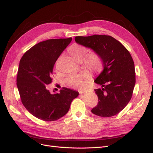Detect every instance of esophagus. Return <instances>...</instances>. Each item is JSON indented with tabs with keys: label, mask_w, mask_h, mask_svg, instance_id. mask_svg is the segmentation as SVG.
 I'll return each instance as SVG.
<instances>
[{
	"label": "esophagus",
	"mask_w": 153,
	"mask_h": 153,
	"mask_svg": "<svg viewBox=\"0 0 153 153\" xmlns=\"http://www.w3.org/2000/svg\"><path fill=\"white\" fill-rule=\"evenodd\" d=\"M85 92H86V91H79V93L80 94H84Z\"/></svg>",
	"instance_id": "obj_1"
}]
</instances>
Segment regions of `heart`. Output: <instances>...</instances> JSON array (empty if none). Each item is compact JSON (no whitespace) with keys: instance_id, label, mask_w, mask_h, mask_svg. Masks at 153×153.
<instances>
[{"instance_id":"heart-1","label":"heart","mask_w":153,"mask_h":153,"mask_svg":"<svg viewBox=\"0 0 153 153\" xmlns=\"http://www.w3.org/2000/svg\"><path fill=\"white\" fill-rule=\"evenodd\" d=\"M68 52L73 56L76 61L81 62L84 58L85 66L91 71H98L101 68L102 65V60L100 56L96 53H88V49L77 44H74L68 48ZM87 55L86 56V55ZM88 77L87 74H70L67 77L66 81L67 83L76 87H82L84 85L83 79L84 77Z\"/></svg>"}]
</instances>
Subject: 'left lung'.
<instances>
[{
    "label": "left lung",
    "mask_w": 153,
    "mask_h": 153,
    "mask_svg": "<svg viewBox=\"0 0 153 153\" xmlns=\"http://www.w3.org/2000/svg\"><path fill=\"white\" fill-rule=\"evenodd\" d=\"M75 41L91 49L102 60L103 70L94 80L100 86L94 90L98 103L92 113L102 117L117 115L128 104L136 83L130 53L120 42L108 35L76 36Z\"/></svg>",
    "instance_id": "8db88e82"
}]
</instances>
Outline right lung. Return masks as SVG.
Returning a JSON list of instances; mask_svg holds the SVG:
<instances>
[{
    "label": "right lung",
    "mask_w": 153,
    "mask_h": 153,
    "mask_svg": "<svg viewBox=\"0 0 153 153\" xmlns=\"http://www.w3.org/2000/svg\"><path fill=\"white\" fill-rule=\"evenodd\" d=\"M72 38L50 39L41 42L21 59L17 76L22 104L30 113L45 121H54L65 116L77 91L64 88L51 93L47 85L51 83L55 63L72 41Z\"/></svg>",
    "instance_id": "obj_1"
}]
</instances>
